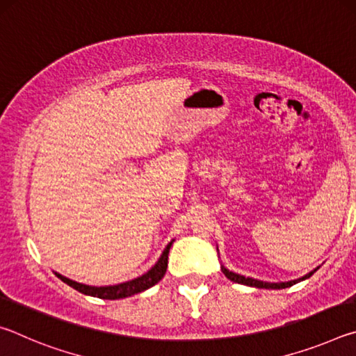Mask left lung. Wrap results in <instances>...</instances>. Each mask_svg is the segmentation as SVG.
Returning <instances> with one entry per match:
<instances>
[{
  "mask_svg": "<svg viewBox=\"0 0 356 356\" xmlns=\"http://www.w3.org/2000/svg\"><path fill=\"white\" fill-rule=\"evenodd\" d=\"M218 250V248H216ZM318 268V267H317ZM317 268L311 270L309 273H306L305 276H301V278L297 280H292V281H284V282H268V281H261V280H254V278H250V276H243V275H238V273H234L231 270H227L225 265H221V272L225 273V276L227 280H231L234 282H238V284H243V286H250V287H257V289H286V287H291L293 284H297L300 281H305L308 280L309 276L314 275V272H317Z\"/></svg>",
  "mask_w": 356,
  "mask_h": 356,
  "instance_id": "left-lung-1",
  "label": "left lung"
}]
</instances>
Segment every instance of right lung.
Segmentation results:
<instances>
[{"label": "right lung", "instance_id": "add662e5", "mask_svg": "<svg viewBox=\"0 0 356 356\" xmlns=\"http://www.w3.org/2000/svg\"><path fill=\"white\" fill-rule=\"evenodd\" d=\"M174 240H171L170 243L166 245V248L161 252V256L159 261L155 262V265L150 270H147L146 273L138 276L135 280L120 282V284H114V286H88V284H81V282H76L74 280L65 278V276L59 275L55 272L59 280L64 281L65 284L74 287L75 291L81 292L84 295H89V297H97V298H104V300H119V298H127L131 297V295L140 293L147 291L152 286H155L161 278H163L166 273V267H168V254H170V248L172 245Z\"/></svg>", "mask_w": 356, "mask_h": 356}]
</instances>
